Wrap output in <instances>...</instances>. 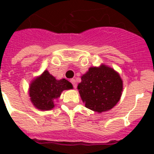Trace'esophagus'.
I'll return each instance as SVG.
<instances>
[{
    "label": "esophagus",
    "instance_id": "34e87169",
    "mask_svg": "<svg viewBox=\"0 0 154 154\" xmlns=\"http://www.w3.org/2000/svg\"><path fill=\"white\" fill-rule=\"evenodd\" d=\"M70 82H72V84L73 85V87H74L75 89L76 87H77V84H76V81L75 79H72L70 80Z\"/></svg>",
    "mask_w": 154,
    "mask_h": 154
}]
</instances>
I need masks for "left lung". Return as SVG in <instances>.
I'll return each instance as SVG.
<instances>
[{
	"mask_svg": "<svg viewBox=\"0 0 154 154\" xmlns=\"http://www.w3.org/2000/svg\"><path fill=\"white\" fill-rule=\"evenodd\" d=\"M81 79L78 89L86 108L95 112H105L119 101L123 81L112 68L105 65L91 67Z\"/></svg>",
	"mask_w": 154,
	"mask_h": 154,
	"instance_id": "left-lung-1",
	"label": "left lung"
}]
</instances>
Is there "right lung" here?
I'll return each mask as SVG.
<instances>
[{
    "label": "right lung",
    "mask_w": 154,
    "mask_h": 154,
    "mask_svg": "<svg viewBox=\"0 0 154 154\" xmlns=\"http://www.w3.org/2000/svg\"><path fill=\"white\" fill-rule=\"evenodd\" d=\"M72 88V83L68 80H57L45 70L30 84V99L37 109L43 111L50 110L55 107L54 101L60 97L62 91Z\"/></svg>",
    "instance_id": "1"
}]
</instances>
